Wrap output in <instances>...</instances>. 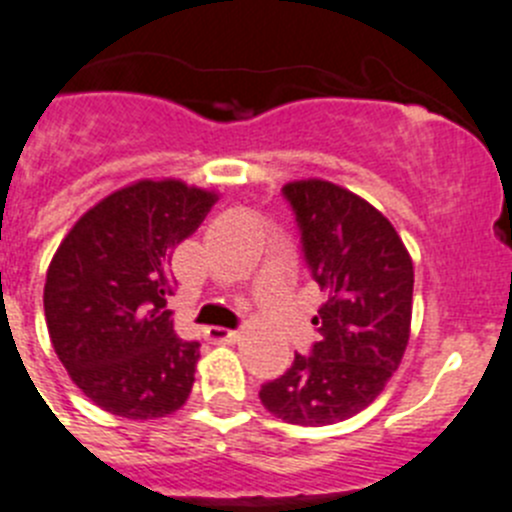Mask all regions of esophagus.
Wrapping results in <instances>:
<instances>
[{
	"label": "esophagus",
	"mask_w": 512,
	"mask_h": 512,
	"mask_svg": "<svg viewBox=\"0 0 512 512\" xmlns=\"http://www.w3.org/2000/svg\"><path fill=\"white\" fill-rule=\"evenodd\" d=\"M207 338L212 343H234L237 338H240V333L229 331V328H222V326H212L207 328Z\"/></svg>",
	"instance_id": "34e87169"
}]
</instances>
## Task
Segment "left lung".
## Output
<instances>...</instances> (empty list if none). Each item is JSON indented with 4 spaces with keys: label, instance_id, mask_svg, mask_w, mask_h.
<instances>
[{
    "label": "left lung",
    "instance_id": "obj_1",
    "mask_svg": "<svg viewBox=\"0 0 512 512\" xmlns=\"http://www.w3.org/2000/svg\"><path fill=\"white\" fill-rule=\"evenodd\" d=\"M305 262L326 303L310 356L260 389L270 414L328 427L364 412L399 369L412 333V255L394 224L366 199L323 179L283 186Z\"/></svg>",
    "mask_w": 512,
    "mask_h": 512
}]
</instances>
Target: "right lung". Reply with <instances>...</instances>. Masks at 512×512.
I'll return each mask as SVG.
<instances>
[{
	"label": "right lung",
	"mask_w": 512,
	"mask_h": 512,
	"mask_svg": "<svg viewBox=\"0 0 512 512\" xmlns=\"http://www.w3.org/2000/svg\"><path fill=\"white\" fill-rule=\"evenodd\" d=\"M219 199L181 179H138L90 207L47 267L45 321L73 384L103 412L159 419L184 407L199 343L176 336L171 252Z\"/></svg>",
	"instance_id": "add662e5"
}]
</instances>
